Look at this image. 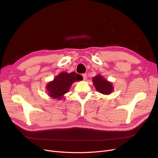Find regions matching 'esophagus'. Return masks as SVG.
Wrapping results in <instances>:
<instances>
[{"label": "esophagus", "instance_id": "1", "mask_svg": "<svg viewBox=\"0 0 158 158\" xmlns=\"http://www.w3.org/2000/svg\"><path fill=\"white\" fill-rule=\"evenodd\" d=\"M82 77H83L84 80H86V79H87V74L86 73H82Z\"/></svg>", "mask_w": 158, "mask_h": 158}]
</instances>
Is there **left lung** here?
<instances>
[{
    "label": "left lung",
    "instance_id": "obj_1",
    "mask_svg": "<svg viewBox=\"0 0 158 158\" xmlns=\"http://www.w3.org/2000/svg\"><path fill=\"white\" fill-rule=\"evenodd\" d=\"M93 82L96 89L101 94H110L113 91V87L111 82L107 81L100 75H98L93 78Z\"/></svg>",
    "mask_w": 158,
    "mask_h": 158
}]
</instances>
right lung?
<instances>
[{"mask_svg":"<svg viewBox=\"0 0 158 158\" xmlns=\"http://www.w3.org/2000/svg\"><path fill=\"white\" fill-rule=\"evenodd\" d=\"M82 78L81 75L74 72L70 73L61 72L54 78L53 81L47 85L48 94L54 98L61 99L64 94L69 92L73 82L81 80Z\"/></svg>","mask_w":158,"mask_h":158,"instance_id":"obj_1","label":"right lung"}]
</instances>
